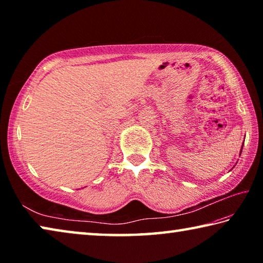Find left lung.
I'll return each instance as SVG.
<instances>
[{
  "label": "left lung",
  "instance_id": "obj_1",
  "mask_svg": "<svg viewBox=\"0 0 263 263\" xmlns=\"http://www.w3.org/2000/svg\"><path fill=\"white\" fill-rule=\"evenodd\" d=\"M242 151V149H241ZM241 151H240V154H241Z\"/></svg>",
  "mask_w": 263,
  "mask_h": 263
}]
</instances>
